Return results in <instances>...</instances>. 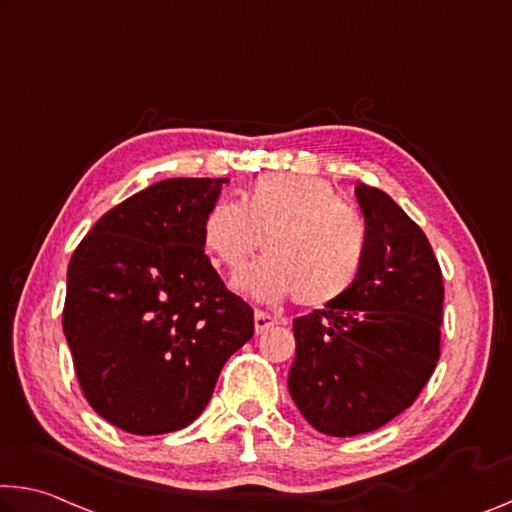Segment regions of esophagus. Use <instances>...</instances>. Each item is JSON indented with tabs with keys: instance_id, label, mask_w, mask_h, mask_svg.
I'll use <instances>...</instances> for the list:
<instances>
[{
	"instance_id": "1",
	"label": "esophagus",
	"mask_w": 512,
	"mask_h": 512,
	"mask_svg": "<svg viewBox=\"0 0 512 512\" xmlns=\"http://www.w3.org/2000/svg\"><path fill=\"white\" fill-rule=\"evenodd\" d=\"M275 323H278V319H275V316L266 314L262 310H255V332H257V335H262V332L273 328Z\"/></svg>"
}]
</instances>
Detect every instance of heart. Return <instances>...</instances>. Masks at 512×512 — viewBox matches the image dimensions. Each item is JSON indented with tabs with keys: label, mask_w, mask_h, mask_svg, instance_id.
<instances>
[{
	"label": "heart",
	"mask_w": 512,
	"mask_h": 512,
	"mask_svg": "<svg viewBox=\"0 0 512 512\" xmlns=\"http://www.w3.org/2000/svg\"><path fill=\"white\" fill-rule=\"evenodd\" d=\"M202 241L218 266L237 271L262 246L266 257L234 275V287L257 300L294 294L298 305L342 298L367 262L362 216L321 177L264 175L241 205L218 200L202 223Z\"/></svg>",
	"instance_id": "heart-1"
}]
</instances>
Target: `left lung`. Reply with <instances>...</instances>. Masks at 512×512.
<instances>
[{"label": "left lung", "mask_w": 512, "mask_h": 512, "mask_svg": "<svg viewBox=\"0 0 512 512\" xmlns=\"http://www.w3.org/2000/svg\"><path fill=\"white\" fill-rule=\"evenodd\" d=\"M367 262L335 303L294 319L289 394L319 433L362 435L410 408L440 360L444 285L421 227L367 184Z\"/></svg>", "instance_id": "8db88e82"}]
</instances>
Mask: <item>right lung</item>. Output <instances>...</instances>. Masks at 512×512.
<instances>
[{
	"mask_svg": "<svg viewBox=\"0 0 512 512\" xmlns=\"http://www.w3.org/2000/svg\"><path fill=\"white\" fill-rule=\"evenodd\" d=\"M227 180L175 177L97 221L68 266L63 332L91 408L134 435L189 426L255 332L223 285L202 223Z\"/></svg>",
	"mask_w": 512,
	"mask_h": 512,
	"instance_id": "right-lung-1",
	"label": "right lung"
}]
</instances>
